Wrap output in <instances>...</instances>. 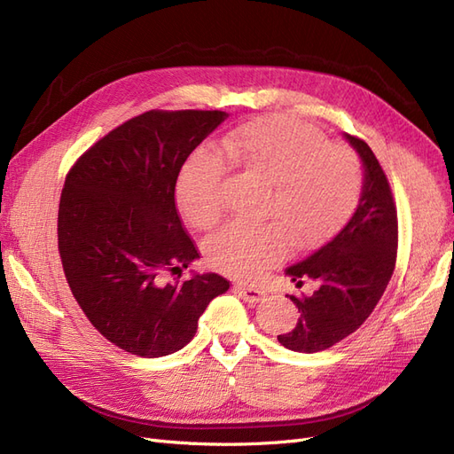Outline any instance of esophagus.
<instances>
[{
  "label": "esophagus",
  "mask_w": 454,
  "mask_h": 454,
  "mask_svg": "<svg viewBox=\"0 0 454 454\" xmlns=\"http://www.w3.org/2000/svg\"><path fill=\"white\" fill-rule=\"evenodd\" d=\"M235 290L240 294L244 301H250V303H259L267 297V292L263 287H255V286H246V284H237Z\"/></svg>",
  "instance_id": "1"
}]
</instances>
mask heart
Instances as JSON below:
<instances>
[{
	"label": "heart",
	"mask_w": 454,
	"mask_h": 454,
	"mask_svg": "<svg viewBox=\"0 0 454 454\" xmlns=\"http://www.w3.org/2000/svg\"><path fill=\"white\" fill-rule=\"evenodd\" d=\"M223 151L232 167L269 185L259 215L274 225L232 222L206 242V259L219 270L257 278L286 255V237L299 248L329 239L347 222L360 195V164L347 147L290 117H265L232 130ZM225 162L197 149L177 176L176 200L195 229H210L222 215ZM279 227L277 228L276 225Z\"/></svg>",
	"instance_id": "b5f03b06"
}]
</instances>
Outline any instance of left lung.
Returning <instances> with one entry per match:
<instances>
[{
    "label": "left lung",
    "mask_w": 454,
    "mask_h": 454,
    "mask_svg": "<svg viewBox=\"0 0 454 454\" xmlns=\"http://www.w3.org/2000/svg\"><path fill=\"white\" fill-rule=\"evenodd\" d=\"M345 140L362 162V193L332 240L286 269L297 287L303 280L316 284L310 297L290 295L299 320L278 342L294 352H320L354 333L377 307L395 265L397 214L387 176L364 140L350 134Z\"/></svg>",
    "instance_id": "8db88e82"
}]
</instances>
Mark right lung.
Masks as SVG:
<instances>
[{"mask_svg":"<svg viewBox=\"0 0 454 454\" xmlns=\"http://www.w3.org/2000/svg\"><path fill=\"white\" fill-rule=\"evenodd\" d=\"M229 115L147 112L81 155L66 177L59 250L66 280L90 324L140 358L182 350L200 314L229 290L215 272L164 282L199 259L176 210L187 157ZM180 278V274H177Z\"/></svg>","mask_w":454,"mask_h":454,"instance_id":"add662e5","label":"right lung"}]
</instances>
